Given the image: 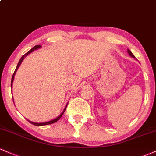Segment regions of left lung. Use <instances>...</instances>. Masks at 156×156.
<instances>
[{
  "label": "left lung",
  "mask_w": 156,
  "mask_h": 156,
  "mask_svg": "<svg viewBox=\"0 0 156 156\" xmlns=\"http://www.w3.org/2000/svg\"><path fill=\"white\" fill-rule=\"evenodd\" d=\"M128 53H129V55H130V56H131V57H133V58H134V57H135V56H134V55H133V53H131V51H130V50H128Z\"/></svg>",
  "instance_id": "8db88e82"
}]
</instances>
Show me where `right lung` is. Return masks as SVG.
I'll return each instance as SVG.
<instances>
[{
	"label": "right lung",
	"mask_w": 156,
	"mask_h": 156,
	"mask_svg": "<svg viewBox=\"0 0 156 156\" xmlns=\"http://www.w3.org/2000/svg\"><path fill=\"white\" fill-rule=\"evenodd\" d=\"M41 47H42V46H41V45H36V46H34V48H32L29 51H28V52H27V53H26V54H24V55H23L22 57H21V58H20V61H19L18 64H17V67H16V69H15V72H14V73H13V76H12V81H11V87H12V83H13V80H14V78H15V73H16V72H17V69H18V67H20V65L21 63H22V62H23V59H24V58H25V57H26V55H28V54H30V53H31V52H33L34 51H35V50L38 49V48H40ZM67 104L66 105V107H65V108H64V111H63V112H62V114H61L60 115L58 116V117H56V118H55V119H53V120L48 121V122H40V123H38V122H31V121L28 120V121L30 123H31V124H33V125H36V126H42V125H51V124H53V123H54V122H57V121H58V119H59L60 118L62 117V115H63L64 112H65L66 108H67Z\"/></svg>",
	"instance_id": "1"
}]
</instances>
